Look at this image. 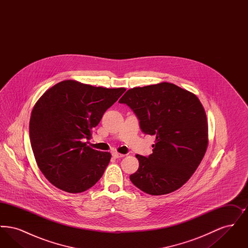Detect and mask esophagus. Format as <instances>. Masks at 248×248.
I'll return each mask as SVG.
<instances>
[{
	"instance_id": "obj_1",
	"label": "esophagus",
	"mask_w": 248,
	"mask_h": 248,
	"mask_svg": "<svg viewBox=\"0 0 248 248\" xmlns=\"http://www.w3.org/2000/svg\"><path fill=\"white\" fill-rule=\"evenodd\" d=\"M112 156H113L114 158H122V157H124V154H119L117 152H113V153H112Z\"/></svg>"
}]
</instances>
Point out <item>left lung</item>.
<instances>
[{
	"mask_svg": "<svg viewBox=\"0 0 248 248\" xmlns=\"http://www.w3.org/2000/svg\"><path fill=\"white\" fill-rule=\"evenodd\" d=\"M140 121L146 135L155 136L153 154H137L140 167L132 183L151 195L182 187L200 165L208 144V124L199 98L176 84L161 83L129 89L119 100Z\"/></svg>",
	"mask_w": 248,
	"mask_h": 248,
	"instance_id": "1",
	"label": "left lung"
}]
</instances>
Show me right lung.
Masks as SVG:
<instances>
[{
    "instance_id": "right-lung-1",
    "label": "right lung",
    "mask_w": 248,
    "mask_h": 248,
    "mask_svg": "<svg viewBox=\"0 0 248 248\" xmlns=\"http://www.w3.org/2000/svg\"><path fill=\"white\" fill-rule=\"evenodd\" d=\"M124 91L67 80L37 101L30 121L31 144L40 170L54 186L79 193L102 177L111 154L83 141Z\"/></svg>"
}]
</instances>
